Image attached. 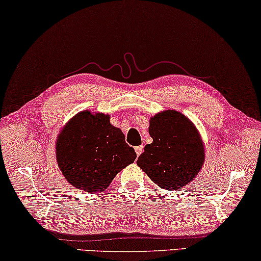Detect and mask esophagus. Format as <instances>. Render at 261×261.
<instances>
[{"instance_id": "esophagus-1", "label": "esophagus", "mask_w": 261, "mask_h": 261, "mask_svg": "<svg viewBox=\"0 0 261 261\" xmlns=\"http://www.w3.org/2000/svg\"><path fill=\"white\" fill-rule=\"evenodd\" d=\"M135 151H136V153H137V155L142 154L143 151H144L143 145H139V146H137V147H135Z\"/></svg>"}]
</instances>
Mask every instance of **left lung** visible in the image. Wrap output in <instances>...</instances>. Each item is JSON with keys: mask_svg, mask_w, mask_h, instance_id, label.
Listing matches in <instances>:
<instances>
[{"mask_svg": "<svg viewBox=\"0 0 261 261\" xmlns=\"http://www.w3.org/2000/svg\"><path fill=\"white\" fill-rule=\"evenodd\" d=\"M153 139L144 147L137 165L165 190H176L195 179L204 163L205 150L195 124L176 110H164L150 118Z\"/></svg>", "mask_w": 261, "mask_h": 261, "instance_id": "8db88e82", "label": "left lung"}]
</instances>
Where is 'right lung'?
I'll return each mask as SVG.
<instances>
[{"mask_svg":"<svg viewBox=\"0 0 261 261\" xmlns=\"http://www.w3.org/2000/svg\"><path fill=\"white\" fill-rule=\"evenodd\" d=\"M58 167L74 188L98 194L137 154L110 116L84 110L65 124L56 140Z\"/></svg>","mask_w":261,"mask_h":261,"instance_id":"right-lung-1","label":"right lung"}]
</instances>
